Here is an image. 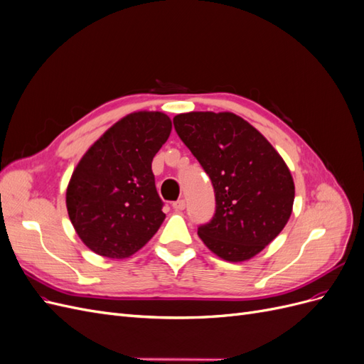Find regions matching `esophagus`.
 I'll list each match as a JSON object with an SVG mask.
<instances>
[{
  "label": "esophagus",
  "mask_w": 364,
  "mask_h": 364,
  "mask_svg": "<svg viewBox=\"0 0 364 364\" xmlns=\"http://www.w3.org/2000/svg\"><path fill=\"white\" fill-rule=\"evenodd\" d=\"M171 206H173L174 211H183V209H185V200L183 199L176 200V202H173Z\"/></svg>",
  "instance_id": "34e87169"
}]
</instances>
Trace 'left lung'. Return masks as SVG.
Returning <instances> with one entry per match:
<instances>
[{"instance_id": "obj_1", "label": "left lung", "mask_w": 364, "mask_h": 364, "mask_svg": "<svg viewBox=\"0 0 364 364\" xmlns=\"http://www.w3.org/2000/svg\"><path fill=\"white\" fill-rule=\"evenodd\" d=\"M173 124L214 186L215 213L197 234L226 261L255 257L290 218L294 183L289 167L270 142L235 114H181Z\"/></svg>"}]
</instances>
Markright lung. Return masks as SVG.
Masks as SVG:
<instances>
[{
	"label": "right lung",
	"mask_w": 364,
	"mask_h": 364,
	"mask_svg": "<svg viewBox=\"0 0 364 364\" xmlns=\"http://www.w3.org/2000/svg\"><path fill=\"white\" fill-rule=\"evenodd\" d=\"M171 132L162 112L119 119L85 153L67 190L77 235L106 258L134 255L156 234L165 214L151 161Z\"/></svg>",
	"instance_id": "right-lung-1"
}]
</instances>
